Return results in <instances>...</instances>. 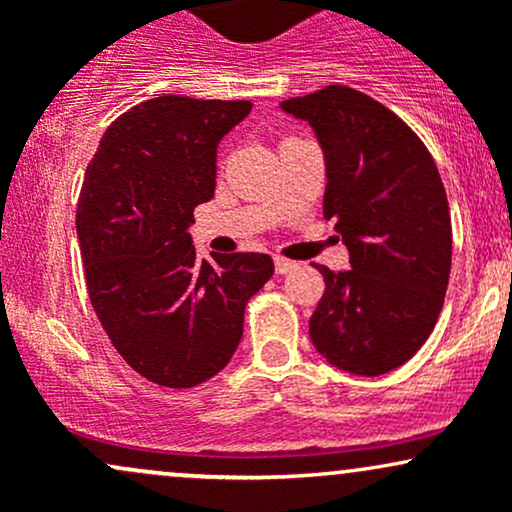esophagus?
<instances>
[{"mask_svg":"<svg viewBox=\"0 0 512 512\" xmlns=\"http://www.w3.org/2000/svg\"><path fill=\"white\" fill-rule=\"evenodd\" d=\"M298 267V262H293V260H286V257H274V269H276V274H289V272H293V269Z\"/></svg>","mask_w":512,"mask_h":512,"instance_id":"34e87169","label":"esophagus"}]
</instances>
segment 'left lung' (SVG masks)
Masks as SVG:
<instances>
[{
	"label": "left lung",
	"mask_w": 512,
	"mask_h": 512,
	"mask_svg": "<svg viewBox=\"0 0 512 512\" xmlns=\"http://www.w3.org/2000/svg\"><path fill=\"white\" fill-rule=\"evenodd\" d=\"M281 110L315 129L325 154V219L351 269L325 276L310 339L332 366L383 375L407 363L436 327L450 279L452 226L431 154L383 103L349 86L289 98Z\"/></svg>",
	"instance_id": "obj_1"
}]
</instances>
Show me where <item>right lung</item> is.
Wrapping results in <instances>:
<instances>
[{"label": "right lung", "instance_id": "1", "mask_svg": "<svg viewBox=\"0 0 512 512\" xmlns=\"http://www.w3.org/2000/svg\"><path fill=\"white\" fill-rule=\"evenodd\" d=\"M250 101L158 96L105 129L76 204L86 289L105 334L151 383L214 378L243 337L245 305L274 274L262 252L197 260L190 226L216 187V146Z\"/></svg>", "mask_w": 512, "mask_h": 512}]
</instances>
